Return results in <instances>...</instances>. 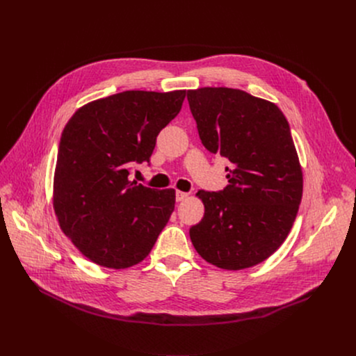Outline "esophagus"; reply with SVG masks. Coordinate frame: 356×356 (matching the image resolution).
<instances>
[{
	"label": "esophagus",
	"instance_id": "obj_1",
	"mask_svg": "<svg viewBox=\"0 0 356 356\" xmlns=\"http://www.w3.org/2000/svg\"><path fill=\"white\" fill-rule=\"evenodd\" d=\"M188 197V193H184V191H176V200L177 201H183Z\"/></svg>",
	"mask_w": 356,
	"mask_h": 356
}]
</instances>
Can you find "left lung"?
Masks as SVG:
<instances>
[{"label": "left lung", "instance_id": "obj_1", "mask_svg": "<svg viewBox=\"0 0 356 356\" xmlns=\"http://www.w3.org/2000/svg\"><path fill=\"white\" fill-rule=\"evenodd\" d=\"M201 143L228 159V186L197 193L204 217L190 228L198 255L241 270L268 259L287 238L302 195L290 127L270 101L228 87L187 91Z\"/></svg>", "mask_w": 356, "mask_h": 356}]
</instances>
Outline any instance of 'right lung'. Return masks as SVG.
I'll return each mask as SVG.
<instances>
[{"mask_svg": "<svg viewBox=\"0 0 356 356\" xmlns=\"http://www.w3.org/2000/svg\"><path fill=\"white\" fill-rule=\"evenodd\" d=\"M186 90L122 91L79 108L59 142L54 209L59 225L91 262L125 269L142 262L168 224L173 188L131 181L149 162L159 132L180 113Z\"/></svg>", "mask_w": 356, "mask_h": 356, "instance_id": "obj_1", "label": "right lung"}]
</instances>
